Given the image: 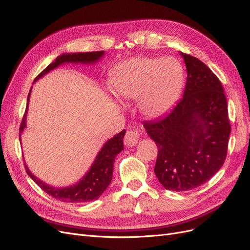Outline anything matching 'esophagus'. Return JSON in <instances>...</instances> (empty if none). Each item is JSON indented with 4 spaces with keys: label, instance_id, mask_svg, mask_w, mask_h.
Instances as JSON below:
<instances>
[{
    "label": "esophagus",
    "instance_id": "esophagus-1",
    "mask_svg": "<svg viewBox=\"0 0 250 250\" xmlns=\"http://www.w3.org/2000/svg\"><path fill=\"white\" fill-rule=\"evenodd\" d=\"M139 137H140V133H139V129L137 127L128 129V131H126L125 139H124L125 145L127 147L135 146L138 143Z\"/></svg>",
    "mask_w": 250,
    "mask_h": 250
}]
</instances>
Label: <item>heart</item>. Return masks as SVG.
I'll list each match as a JSON object with an SVG mask.
<instances>
[{
	"label": "heart",
	"mask_w": 250,
	"mask_h": 250,
	"mask_svg": "<svg viewBox=\"0 0 250 250\" xmlns=\"http://www.w3.org/2000/svg\"><path fill=\"white\" fill-rule=\"evenodd\" d=\"M183 83V68L172 58H133L119 65L111 80L118 98H140L141 111L150 118L162 115L175 104Z\"/></svg>",
	"instance_id": "1"
}]
</instances>
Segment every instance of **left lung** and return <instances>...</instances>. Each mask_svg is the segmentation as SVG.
<instances>
[{
	"instance_id": "obj_1",
	"label": "left lung",
	"mask_w": 250,
	"mask_h": 250,
	"mask_svg": "<svg viewBox=\"0 0 250 250\" xmlns=\"http://www.w3.org/2000/svg\"><path fill=\"white\" fill-rule=\"evenodd\" d=\"M180 54L188 73L183 98L168 113L143 125L158 149L155 175L177 192L197 188L219 171L231 133L222 83L199 59Z\"/></svg>"
}]
</instances>
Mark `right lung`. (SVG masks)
<instances>
[{"instance_id": "right-lung-1", "label": "right lung", "mask_w": 250, "mask_h": 250, "mask_svg": "<svg viewBox=\"0 0 250 250\" xmlns=\"http://www.w3.org/2000/svg\"><path fill=\"white\" fill-rule=\"evenodd\" d=\"M103 54L104 51L62 54L61 56L57 57L55 61L48 65V67H46L38 75L35 82L42 78V75H45L49 71L59 66L62 63H94L96 61H98L103 56ZM30 92L31 89L28 93L26 109L19 128V140H21L20 135L26 126V113ZM125 134V129L115 135L109 141H107L105 145L102 147V149L99 151V153L97 155L95 161L93 162L90 170L86 172L84 177L79 183L75 184V185L65 188H54L52 186H49L32 175L26 165L24 164L27 175L38 184V186H40L47 194H49L50 196L57 200L63 202L81 203L98 199L102 195V193L107 189V187L109 186V184L112 180L114 158L119 152H122L124 150Z\"/></svg>"}]
</instances>
